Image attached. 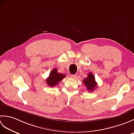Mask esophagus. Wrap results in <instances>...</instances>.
Returning <instances> with one entry per match:
<instances>
[{
	"label": "esophagus",
	"instance_id": "1",
	"mask_svg": "<svg viewBox=\"0 0 134 134\" xmlns=\"http://www.w3.org/2000/svg\"><path fill=\"white\" fill-rule=\"evenodd\" d=\"M71 78H73V79H76V75H75V74L71 75Z\"/></svg>",
	"mask_w": 134,
	"mask_h": 134
}]
</instances>
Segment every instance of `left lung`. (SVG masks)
Masks as SVG:
<instances>
[{"instance_id": "obj_1", "label": "left lung", "mask_w": 134, "mask_h": 134, "mask_svg": "<svg viewBox=\"0 0 134 134\" xmlns=\"http://www.w3.org/2000/svg\"><path fill=\"white\" fill-rule=\"evenodd\" d=\"M83 83L85 85V86L87 87L88 91L92 92L94 91L96 88H97V82L95 81L94 76L92 72L88 74L87 77L83 79Z\"/></svg>"}]
</instances>
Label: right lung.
Segmentation results:
<instances>
[{"label":"right lung","instance_id":"right-lung-1","mask_svg":"<svg viewBox=\"0 0 134 134\" xmlns=\"http://www.w3.org/2000/svg\"><path fill=\"white\" fill-rule=\"evenodd\" d=\"M65 74L59 73L58 72V70L56 69H53L51 72L49 77L46 79L47 83L50 87H54L58 85L60 81H61L63 79L65 78Z\"/></svg>","mask_w":134,"mask_h":134}]
</instances>
